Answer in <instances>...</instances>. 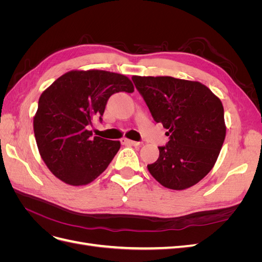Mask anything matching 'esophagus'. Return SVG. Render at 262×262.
I'll use <instances>...</instances> for the list:
<instances>
[{"label": "esophagus", "instance_id": "esophagus-1", "mask_svg": "<svg viewBox=\"0 0 262 262\" xmlns=\"http://www.w3.org/2000/svg\"><path fill=\"white\" fill-rule=\"evenodd\" d=\"M121 143L122 144L132 145V146H140L141 145L140 142H136V141H132V140H129V139H122L121 140Z\"/></svg>", "mask_w": 262, "mask_h": 262}]
</instances>
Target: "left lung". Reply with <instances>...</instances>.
I'll return each mask as SVG.
<instances>
[{
    "mask_svg": "<svg viewBox=\"0 0 262 262\" xmlns=\"http://www.w3.org/2000/svg\"><path fill=\"white\" fill-rule=\"evenodd\" d=\"M154 120L168 143L158 146V160L147 165L161 185L184 190L198 184L215 164L226 134L222 101L207 86L171 76H133Z\"/></svg>",
    "mask_w": 262,
    "mask_h": 262,
    "instance_id": "obj_1",
    "label": "left lung"
}]
</instances>
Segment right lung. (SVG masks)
<instances>
[{"label":"right lung","mask_w":262,"mask_h":262,"mask_svg":"<svg viewBox=\"0 0 262 262\" xmlns=\"http://www.w3.org/2000/svg\"><path fill=\"white\" fill-rule=\"evenodd\" d=\"M133 91L132 82L122 74L90 70L63 74L41 94L34 132L39 153L55 177L82 186L108 167L120 142L91 138L87 126L94 117L102 121L112 95Z\"/></svg>","instance_id":"1"}]
</instances>
